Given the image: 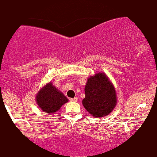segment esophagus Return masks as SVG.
<instances>
[{
	"instance_id": "esophagus-1",
	"label": "esophagus",
	"mask_w": 157,
	"mask_h": 157,
	"mask_svg": "<svg viewBox=\"0 0 157 157\" xmlns=\"http://www.w3.org/2000/svg\"><path fill=\"white\" fill-rule=\"evenodd\" d=\"M70 101H74L76 102L77 101V97H74V98H70Z\"/></svg>"
}]
</instances>
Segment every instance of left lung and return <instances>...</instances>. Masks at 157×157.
Returning <instances> with one entry per match:
<instances>
[{
	"instance_id": "left-lung-1",
	"label": "left lung",
	"mask_w": 157,
	"mask_h": 157,
	"mask_svg": "<svg viewBox=\"0 0 157 157\" xmlns=\"http://www.w3.org/2000/svg\"><path fill=\"white\" fill-rule=\"evenodd\" d=\"M85 94L83 100L84 108L95 117L107 116L117 104L114 87L108 77L102 73L96 74L88 79Z\"/></svg>"
}]
</instances>
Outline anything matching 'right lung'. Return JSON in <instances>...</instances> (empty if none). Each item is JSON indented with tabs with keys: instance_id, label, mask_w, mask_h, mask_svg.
<instances>
[{
	"instance_id": "obj_1",
	"label": "right lung",
	"mask_w": 157,
	"mask_h": 157,
	"mask_svg": "<svg viewBox=\"0 0 157 157\" xmlns=\"http://www.w3.org/2000/svg\"><path fill=\"white\" fill-rule=\"evenodd\" d=\"M37 103L43 111L53 113L67 102V98L49 83L45 86L36 97Z\"/></svg>"
}]
</instances>
